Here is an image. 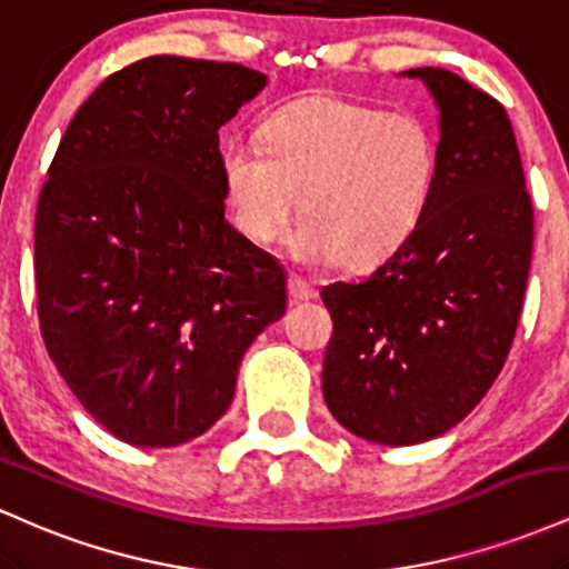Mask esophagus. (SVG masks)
Listing matches in <instances>:
<instances>
[{
	"label": "esophagus",
	"instance_id": "34e87169",
	"mask_svg": "<svg viewBox=\"0 0 569 569\" xmlns=\"http://www.w3.org/2000/svg\"><path fill=\"white\" fill-rule=\"evenodd\" d=\"M289 297L291 302H307V299L316 297V289L302 276H289Z\"/></svg>",
	"mask_w": 569,
	"mask_h": 569
}]
</instances>
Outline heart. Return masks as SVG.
I'll list each match as a JSON object with an SVG mask.
<instances>
[{
    "instance_id": "b5f03b06",
    "label": "heart",
    "mask_w": 569,
    "mask_h": 569,
    "mask_svg": "<svg viewBox=\"0 0 569 569\" xmlns=\"http://www.w3.org/2000/svg\"><path fill=\"white\" fill-rule=\"evenodd\" d=\"M262 141L221 147L232 219L248 240L272 243L302 208L291 251L310 264L382 262L420 227L439 176V143L420 117L337 96L286 103Z\"/></svg>"
}]
</instances>
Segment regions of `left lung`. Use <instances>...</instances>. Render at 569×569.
<instances>
[{
  "mask_svg": "<svg viewBox=\"0 0 569 569\" xmlns=\"http://www.w3.org/2000/svg\"><path fill=\"white\" fill-rule=\"evenodd\" d=\"M439 107V176L420 227L367 278L321 291L335 335L326 407L388 447L447 433L498 380L532 259V200L500 101L455 71L409 69Z\"/></svg>",
  "mask_w": 569,
  "mask_h": 569,
  "instance_id": "1",
  "label": "left lung"
}]
</instances>
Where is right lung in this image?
<instances>
[{
  "mask_svg": "<svg viewBox=\"0 0 569 569\" xmlns=\"http://www.w3.org/2000/svg\"><path fill=\"white\" fill-rule=\"evenodd\" d=\"M264 84L240 63L141 58L77 109L39 192L44 348L133 447L206 433L286 312L283 267L224 219L219 168V128Z\"/></svg>",
  "mask_w": 569,
  "mask_h": 569,
  "instance_id": "obj_1",
  "label": "right lung"
}]
</instances>
